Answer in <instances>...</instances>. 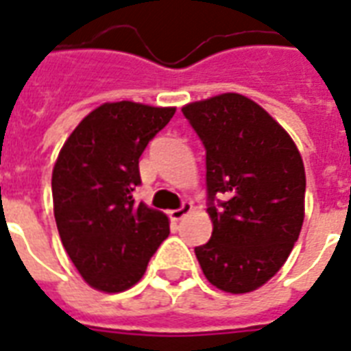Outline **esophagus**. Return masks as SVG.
Segmentation results:
<instances>
[{"mask_svg": "<svg viewBox=\"0 0 351 351\" xmlns=\"http://www.w3.org/2000/svg\"><path fill=\"white\" fill-rule=\"evenodd\" d=\"M189 213H192V203H189V201H183V205L179 206V208H176V210H172L170 213V216H172V219H183L184 216Z\"/></svg>", "mask_w": 351, "mask_h": 351, "instance_id": "esophagus-1", "label": "esophagus"}]
</instances>
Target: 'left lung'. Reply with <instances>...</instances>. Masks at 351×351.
Wrapping results in <instances>:
<instances>
[{"label": "left lung", "mask_w": 351, "mask_h": 351, "mask_svg": "<svg viewBox=\"0 0 351 351\" xmlns=\"http://www.w3.org/2000/svg\"><path fill=\"white\" fill-rule=\"evenodd\" d=\"M181 111L205 146L213 236L194 249L197 262L221 291H254L286 263L302 229V157L286 130L243 95Z\"/></svg>", "instance_id": "left-lung-1"}]
</instances>
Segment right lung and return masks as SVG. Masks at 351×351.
<instances>
[{"label":"right lung","mask_w":351,"mask_h":351,"mask_svg":"<svg viewBox=\"0 0 351 351\" xmlns=\"http://www.w3.org/2000/svg\"><path fill=\"white\" fill-rule=\"evenodd\" d=\"M176 108L108 102L65 141L53 168L54 219L65 251L89 286L124 291L143 278L170 234L168 218L135 203L138 157Z\"/></svg>","instance_id":"1"}]
</instances>
